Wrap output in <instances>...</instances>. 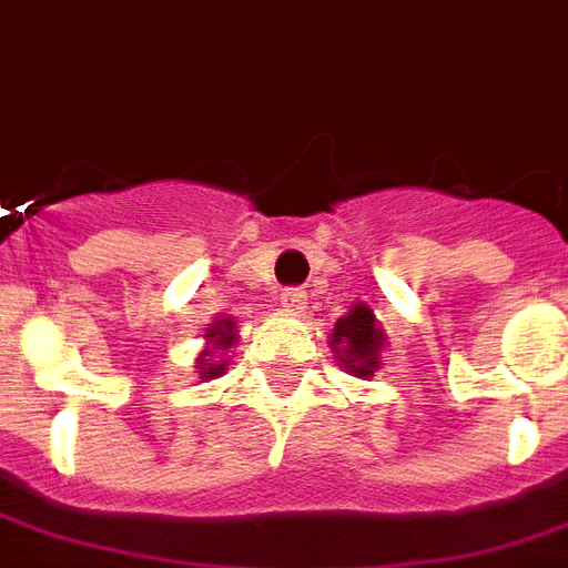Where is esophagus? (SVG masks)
Listing matches in <instances>:
<instances>
[{"label":"esophagus","mask_w":568,"mask_h":568,"mask_svg":"<svg viewBox=\"0 0 568 568\" xmlns=\"http://www.w3.org/2000/svg\"><path fill=\"white\" fill-rule=\"evenodd\" d=\"M281 308L287 311V314H296L300 317L302 311L308 308V293L302 287H287L281 293Z\"/></svg>","instance_id":"esophagus-1"}]
</instances>
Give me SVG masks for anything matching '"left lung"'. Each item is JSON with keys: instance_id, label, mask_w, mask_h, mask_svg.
<instances>
[{"instance_id": "left-lung-1", "label": "left lung", "mask_w": 568, "mask_h": 568, "mask_svg": "<svg viewBox=\"0 0 568 568\" xmlns=\"http://www.w3.org/2000/svg\"><path fill=\"white\" fill-rule=\"evenodd\" d=\"M329 344L341 365L356 377H371L374 371L381 368L383 329L377 326L368 305H353L349 314H344L335 323Z\"/></svg>"}]
</instances>
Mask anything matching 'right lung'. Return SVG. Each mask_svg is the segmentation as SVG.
<instances>
[{
	"label": "right lung",
	"instance_id": "obj_1",
	"mask_svg": "<svg viewBox=\"0 0 568 568\" xmlns=\"http://www.w3.org/2000/svg\"><path fill=\"white\" fill-rule=\"evenodd\" d=\"M203 338L212 341V347L200 353L197 374H200V381H215V377H221V374L227 371V359H221V356H215V353H224V349H230L233 344H236V323H233L230 317L215 320Z\"/></svg>",
	"mask_w": 568,
	"mask_h": 568
}]
</instances>
